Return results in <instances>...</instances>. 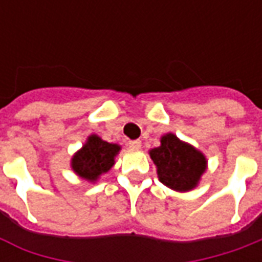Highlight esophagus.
Masks as SVG:
<instances>
[{"mask_svg":"<svg viewBox=\"0 0 262 262\" xmlns=\"http://www.w3.org/2000/svg\"><path fill=\"white\" fill-rule=\"evenodd\" d=\"M127 144H129V147L130 148H136V150L142 147V142H140V140H130Z\"/></svg>","mask_w":262,"mask_h":262,"instance_id":"esophagus-1","label":"esophagus"}]
</instances>
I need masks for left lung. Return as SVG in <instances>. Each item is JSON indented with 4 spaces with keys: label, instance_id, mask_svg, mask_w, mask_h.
Returning <instances> with one entry per match:
<instances>
[{
    "label": "left lung",
    "instance_id": "obj_1",
    "mask_svg": "<svg viewBox=\"0 0 262 262\" xmlns=\"http://www.w3.org/2000/svg\"><path fill=\"white\" fill-rule=\"evenodd\" d=\"M150 157L157 165L160 181L180 192L196 187L206 170L205 156L192 146L182 143L172 133L161 137V146L153 148Z\"/></svg>",
    "mask_w": 262,
    "mask_h": 262
}]
</instances>
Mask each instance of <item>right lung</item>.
I'll return each instance as SVG.
<instances>
[{
    "mask_svg": "<svg viewBox=\"0 0 262 262\" xmlns=\"http://www.w3.org/2000/svg\"><path fill=\"white\" fill-rule=\"evenodd\" d=\"M119 150L118 144L103 142L102 139L92 135L88 137L84 147L73 157V170L88 181H95L101 174L111 170Z\"/></svg>",
    "mask_w": 262,
    "mask_h": 262,
    "instance_id": "right-lung-1",
    "label": "right lung"
}]
</instances>
